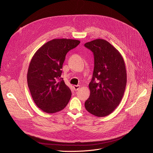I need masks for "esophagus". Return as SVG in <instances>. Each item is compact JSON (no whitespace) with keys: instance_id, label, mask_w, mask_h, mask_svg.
Here are the masks:
<instances>
[{"instance_id":"esophagus-1","label":"esophagus","mask_w":153,"mask_h":153,"mask_svg":"<svg viewBox=\"0 0 153 153\" xmlns=\"http://www.w3.org/2000/svg\"><path fill=\"white\" fill-rule=\"evenodd\" d=\"M73 88L75 91L78 90L80 88V85H74L73 86Z\"/></svg>"}]
</instances>
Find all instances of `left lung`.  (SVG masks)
Here are the masks:
<instances>
[{
  "label": "left lung",
  "mask_w": 153,
  "mask_h": 153,
  "mask_svg": "<svg viewBox=\"0 0 153 153\" xmlns=\"http://www.w3.org/2000/svg\"><path fill=\"white\" fill-rule=\"evenodd\" d=\"M84 45L94 58L90 95L85 107L97 117H105L113 112L123 96L127 80L125 63L119 51L105 40L96 39Z\"/></svg>",
  "instance_id": "left-lung-1"
}]
</instances>
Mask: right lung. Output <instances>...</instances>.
Wrapping results in <instances>:
<instances>
[{
	"instance_id": "1",
	"label": "right lung",
	"mask_w": 153,
	"mask_h": 153,
	"mask_svg": "<svg viewBox=\"0 0 153 153\" xmlns=\"http://www.w3.org/2000/svg\"><path fill=\"white\" fill-rule=\"evenodd\" d=\"M78 40L55 39L43 45L33 56L27 73L28 86L36 105L43 112L54 113L69 102L71 91L60 77L67 53Z\"/></svg>"
}]
</instances>
